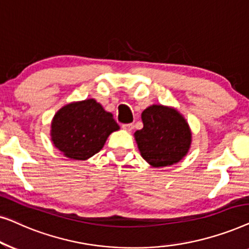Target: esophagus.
Segmentation results:
<instances>
[{
	"label": "esophagus",
	"instance_id": "esophagus-1",
	"mask_svg": "<svg viewBox=\"0 0 249 249\" xmlns=\"http://www.w3.org/2000/svg\"><path fill=\"white\" fill-rule=\"evenodd\" d=\"M122 128L127 131H131L134 129V124H122Z\"/></svg>",
	"mask_w": 249,
	"mask_h": 249
}]
</instances>
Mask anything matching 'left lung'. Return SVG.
<instances>
[{"mask_svg": "<svg viewBox=\"0 0 249 249\" xmlns=\"http://www.w3.org/2000/svg\"><path fill=\"white\" fill-rule=\"evenodd\" d=\"M144 127L135 132L136 142L146 162L160 168L179 162L188 152L192 134L178 112L153 105L142 113Z\"/></svg>", "mask_w": 249, "mask_h": 249, "instance_id": "8db88e82", "label": "left lung"}]
</instances>
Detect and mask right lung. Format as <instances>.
I'll use <instances>...</instances> for the list:
<instances>
[{
	"mask_svg": "<svg viewBox=\"0 0 249 249\" xmlns=\"http://www.w3.org/2000/svg\"><path fill=\"white\" fill-rule=\"evenodd\" d=\"M52 142L64 155L86 160L98 153L119 124L110 112L90 98L61 108L52 121Z\"/></svg>",
	"mask_w": 249,
	"mask_h": 249,
	"instance_id": "add662e5",
	"label": "right lung"
}]
</instances>
